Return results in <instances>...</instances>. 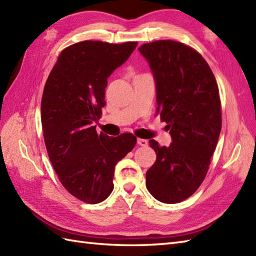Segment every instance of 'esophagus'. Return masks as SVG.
<instances>
[{
	"mask_svg": "<svg viewBox=\"0 0 256 256\" xmlns=\"http://www.w3.org/2000/svg\"><path fill=\"white\" fill-rule=\"evenodd\" d=\"M148 140H144V138H138V145L140 146H148Z\"/></svg>",
	"mask_w": 256,
	"mask_h": 256,
	"instance_id": "obj_1",
	"label": "esophagus"
}]
</instances>
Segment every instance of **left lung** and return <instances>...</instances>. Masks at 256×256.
I'll use <instances>...</instances> for the list:
<instances>
[{"mask_svg": "<svg viewBox=\"0 0 256 256\" xmlns=\"http://www.w3.org/2000/svg\"><path fill=\"white\" fill-rule=\"evenodd\" d=\"M138 52L148 60L156 86V113L172 142L160 146L146 172V188L160 202L176 204L199 188L209 170L221 131L218 84L209 64L198 52L182 42L157 40Z\"/></svg>", "mask_w": 256, "mask_h": 256, "instance_id": "8db88e82", "label": "left lung"}]
</instances>
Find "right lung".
<instances>
[{
    "label": "right lung",
    "mask_w": 256,
    "mask_h": 256,
    "mask_svg": "<svg viewBox=\"0 0 256 256\" xmlns=\"http://www.w3.org/2000/svg\"><path fill=\"white\" fill-rule=\"evenodd\" d=\"M136 42L84 40L60 52L42 92L40 118L48 156L67 192L91 204L113 190L114 168L136 138L98 134L92 123L106 106L108 78L128 60Z\"/></svg>",
    "instance_id": "obj_1"
}]
</instances>
